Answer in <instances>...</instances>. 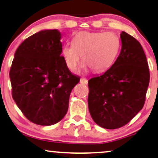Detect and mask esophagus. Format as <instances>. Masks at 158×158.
<instances>
[{
  "label": "esophagus",
  "instance_id": "34e87169",
  "mask_svg": "<svg viewBox=\"0 0 158 158\" xmlns=\"http://www.w3.org/2000/svg\"><path fill=\"white\" fill-rule=\"evenodd\" d=\"M80 83L83 84H87L88 81H87V80H86V79L81 78V79H80Z\"/></svg>",
  "mask_w": 158,
  "mask_h": 158
}]
</instances>
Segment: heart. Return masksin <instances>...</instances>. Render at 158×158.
<instances>
[{"mask_svg":"<svg viewBox=\"0 0 158 158\" xmlns=\"http://www.w3.org/2000/svg\"><path fill=\"white\" fill-rule=\"evenodd\" d=\"M120 39L112 32L81 31L74 35L73 43L62 48L66 65L72 72L78 69L81 61L84 69L105 72L114 63L120 49Z\"/></svg>","mask_w":158,"mask_h":158,"instance_id":"heart-1","label":"heart"}]
</instances>
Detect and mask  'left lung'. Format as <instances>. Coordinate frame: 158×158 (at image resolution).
<instances>
[{
	"instance_id": "obj_1",
	"label": "left lung",
	"mask_w": 158,
	"mask_h": 158,
	"mask_svg": "<svg viewBox=\"0 0 158 158\" xmlns=\"http://www.w3.org/2000/svg\"><path fill=\"white\" fill-rule=\"evenodd\" d=\"M120 39L121 52L114 63L88 81L91 117L99 126L110 130L125 125L143 109L150 81L141 44L124 31Z\"/></svg>"
}]
</instances>
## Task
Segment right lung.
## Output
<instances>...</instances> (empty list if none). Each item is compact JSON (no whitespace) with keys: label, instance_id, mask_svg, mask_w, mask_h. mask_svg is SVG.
Listing matches in <instances>:
<instances>
[{"label":"right lung","instance_id":"1","mask_svg":"<svg viewBox=\"0 0 158 158\" xmlns=\"http://www.w3.org/2000/svg\"><path fill=\"white\" fill-rule=\"evenodd\" d=\"M61 38L57 29L31 35L15 51L10 67L13 99L24 116L39 125H52L64 118L80 80L61 56Z\"/></svg>","mask_w":158,"mask_h":158}]
</instances>
